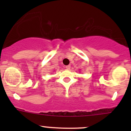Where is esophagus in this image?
Instances as JSON below:
<instances>
[{"mask_svg": "<svg viewBox=\"0 0 131 131\" xmlns=\"http://www.w3.org/2000/svg\"><path fill=\"white\" fill-rule=\"evenodd\" d=\"M65 68H67V69L70 70V68H71V66L70 65H67V66H66Z\"/></svg>", "mask_w": 131, "mask_h": 131, "instance_id": "34e87169", "label": "esophagus"}]
</instances>
